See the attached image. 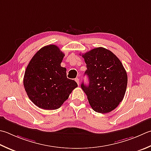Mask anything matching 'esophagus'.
I'll use <instances>...</instances> for the list:
<instances>
[{"label": "esophagus", "mask_w": 151, "mask_h": 151, "mask_svg": "<svg viewBox=\"0 0 151 151\" xmlns=\"http://www.w3.org/2000/svg\"><path fill=\"white\" fill-rule=\"evenodd\" d=\"M75 81L76 82V83H77L78 85L80 84V81H79V79H78V78H76L75 79Z\"/></svg>", "instance_id": "1"}]
</instances>
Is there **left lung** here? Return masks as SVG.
I'll use <instances>...</instances> for the list:
<instances>
[{"label": "left lung", "instance_id": "1", "mask_svg": "<svg viewBox=\"0 0 151 151\" xmlns=\"http://www.w3.org/2000/svg\"><path fill=\"white\" fill-rule=\"evenodd\" d=\"M86 64L85 75L89 85L82 89L94 111L107 113L117 107L124 97L128 76L120 60L113 52L99 47L82 55Z\"/></svg>", "mask_w": 151, "mask_h": 151}]
</instances>
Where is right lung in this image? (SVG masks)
Returning <instances> with one entry per match:
<instances>
[{
    "label": "right lung",
    "mask_w": 151,
    "mask_h": 151,
    "mask_svg": "<svg viewBox=\"0 0 151 151\" xmlns=\"http://www.w3.org/2000/svg\"><path fill=\"white\" fill-rule=\"evenodd\" d=\"M65 56L57 46L52 44L40 49L26 68L23 86L29 98L44 110L60 108L78 86L67 78L66 68L61 63Z\"/></svg>",
    "instance_id": "obj_1"
}]
</instances>
